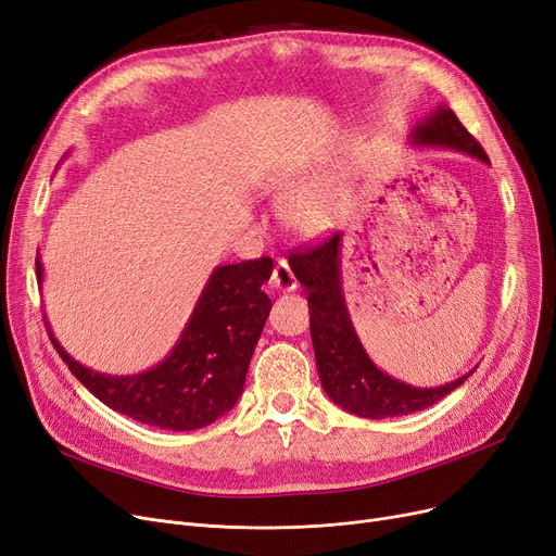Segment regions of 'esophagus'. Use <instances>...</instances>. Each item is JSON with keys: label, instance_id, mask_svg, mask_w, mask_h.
<instances>
[{"label": "esophagus", "instance_id": "obj_1", "mask_svg": "<svg viewBox=\"0 0 556 556\" xmlns=\"http://www.w3.org/2000/svg\"><path fill=\"white\" fill-rule=\"evenodd\" d=\"M273 286L279 288V291H295V288H298V279H295L291 265H288L286 258H279L277 265H275Z\"/></svg>", "mask_w": 556, "mask_h": 556}]
</instances>
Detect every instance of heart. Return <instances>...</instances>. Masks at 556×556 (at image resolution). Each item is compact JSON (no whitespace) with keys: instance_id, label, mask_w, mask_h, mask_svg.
<instances>
[{"instance_id":"1","label":"heart","mask_w":556,"mask_h":556,"mask_svg":"<svg viewBox=\"0 0 556 556\" xmlns=\"http://www.w3.org/2000/svg\"><path fill=\"white\" fill-rule=\"evenodd\" d=\"M320 181L302 173H291L279 181L283 215L300 233L320 236L331 229L333 213L329 200L318 192Z\"/></svg>"}]
</instances>
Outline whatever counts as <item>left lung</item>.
Masks as SVG:
<instances>
[{
    "mask_svg": "<svg viewBox=\"0 0 556 556\" xmlns=\"http://www.w3.org/2000/svg\"><path fill=\"white\" fill-rule=\"evenodd\" d=\"M420 148H445L489 163L484 148L458 123L452 109L439 106L412 131ZM341 233L323 245L293 254V273L308 288L311 341L325 393L345 412L358 418H395L422 412L458 389L475 368L445 386L404 383L379 370L354 331L341 283Z\"/></svg>",
    "mask_w": 556,
    "mask_h": 556,
    "instance_id": "left-lung-1",
    "label": "left lung"
}]
</instances>
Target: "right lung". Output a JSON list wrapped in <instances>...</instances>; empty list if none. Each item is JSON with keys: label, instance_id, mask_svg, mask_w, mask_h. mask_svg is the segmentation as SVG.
I'll return each mask as SVG.
<instances>
[{"label": "right lung", "instance_id": "add662e5", "mask_svg": "<svg viewBox=\"0 0 556 556\" xmlns=\"http://www.w3.org/2000/svg\"><path fill=\"white\" fill-rule=\"evenodd\" d=\"M42 286V261L36 256ZM273 275V258L218 265L192 308L179 341L161 364L138 375H104L81 366L54 338L52 343L86 389L113 412L142 425L190 431L231 412L243 393L250 358L273 308L261 286Z\"/></svg>", "mask_w": 556, "mask_h": 556}]
</instances>
